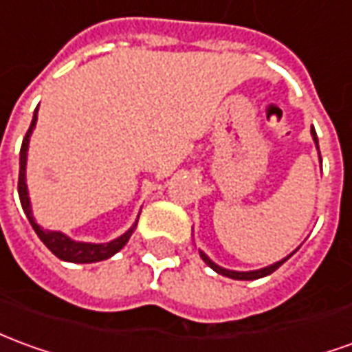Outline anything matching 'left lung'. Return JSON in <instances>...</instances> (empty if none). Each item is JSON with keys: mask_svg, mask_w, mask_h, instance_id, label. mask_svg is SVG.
Returning a JSON list of instances; mask_svg holds the SVG:
<instances>
[{"mask_svg": "<svg viewBox=\"0 0 352 352\" xmlns=\"http://www.w3.org/2000/svg\"><path fill=\"white\" fill-rule=\"evenodd\" d=\"M311 135H313V141H314V146H316V151H318V158H320V148H318V137H316V131H314V127H311ZM322 162V158H320ZM299 250V248H297ZM296 250V252H297ZM200 252V257L204 259V263L210 267V269H213L217 274H223V276H227V278H232V280H257V278H263V276H269L270 272H274V270L278 269L280 265H284V263L294 255L296 252H292L287 257H284V259H280V261L272 263V265H269V267H263V269H257V270H230V269H225V267H221V265H217V263H213L206 255V253L201 252V250H198Z\"/></svg>", "mask_w": 352, "mask_h": 352, "instance_id": "8db88e82", "label": "left lung"}]
</instances>
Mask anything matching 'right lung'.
<instances>
[{"instance_id": "1", "label": "right lung", "mask_w": 352, "mask_h": 352, "mask_svg": "<svg viewBox=\"0 0 352 352\" xmlns=\"http://www.w3.org/2000/svg\"><path fill=\"white\" fill-rule=\"evenodd\" d=\"M36 122H38V108L34 110V118H32V124L26 131V137L22 141L21 146V169H19V196H21L22 210L26 213V217L30 221L32 228L36 230V234L39 236V240L43 244L47 245L51 252L55 253L58 259L68 263H97L104 261L108 257L116 255L125 244L127 240L131 238V234L135 232V227H137V221H139V215L135 219V223L131 227L125 230L124 234L118 236L110 242H104V244H95V242H78V240H72L70 236H66L65 232L60 230H47L41 225L36 223L34 219V213H32V204L30 196H28V184H26V162H28V146H30V137L34 133V127H36Z\"/></svg>"}]
</instances>
